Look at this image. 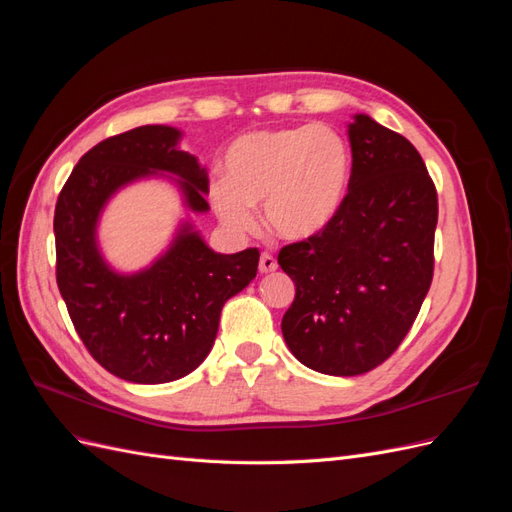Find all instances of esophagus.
<instances>
[{"label":"esophagus","instance_id":"34e87169","mask_svg":"<svg viewBox=\"0 0 512 512\" xmlns=\"http://www.w3.org/2000/svg\"><path fill=\"white\" fill-rule=\"evenodd\" d=\"M258 269H260V273H271V271L277 269V260L269 252H262L260 254V262H258Z\"/></svg>","mask_w":512,"mask_h":512}]
</instances>
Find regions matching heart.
<instances>
[{
	"mask_svg": "<svg viewBox=\"0 0 512 512\" xmlns=\"http://www.w3.org/2000/svg\"><path fill=\"white\" fill-rule=\"evenodd\" d=\"M352 170L350 143L329 126L258 130L226 147L209 198L230 230H252V207L262 205L275 235L301 241L320 235L344 209Z\"/></svg>",
	"mask_w": 512,
	"mask_h": 512,
	"instance_id": "heart-1",
	"label": "heart"
}]
</instances>
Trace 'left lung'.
I'll list each match as a JSON object with an SVG mask.
<instances>
[{"instance_id":"8db88e82","label":"left lung","mask_w":512,"mask_h":512,"mask_svg":"<svg viewBox=\"0 0 512 512\" xmlns=\"http://www.w3.org/2000/svg\"><path fill=\"white\" fill-rule=\"evenodd\" d=\"M348 138L344 209L277 256L297 288L282 318L286 344L329 376H361L404 342L431 286L438 224L436 185L408 138L369 115H354Z\"/></svg>"}]
</instances>
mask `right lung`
Returning <instances> with one entry per match:
<instances>
[{
    "instance_id": "obj_1",
    "label": "right lung",
    "mask_w": 512,
    "mask_h": 512,
    "mask_svg": "<svg viewBox=\"0 0 512 512\" xmlns=\"http://www.w3.org/2000/svg\"><path fill=\"white\" fill-rule=\"evenodd\" d=\"M181 132L141 126L106 138L74 166L55 205L57 286L89 354L113 376L162 384L188 376L213 348L224 303L250 284L258 250L218 254L183 222L168 250L138 273H117L98 247V220L123 185L177 177L183 203L209 211L207 170L179 149Z\"/></svg>"
}]
</instances>
